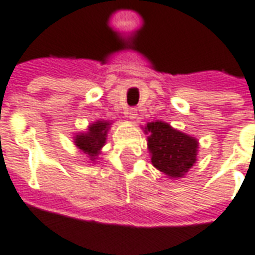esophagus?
I'll return each instance as SVG.
<instances>
[{"label":"esophagus","mask_w":255,"mask_h":255,"mask_svg":"<svg viewBox=\"0 0 255 255\" xmlns=\"http://www.w3.org/2000/svg\"><path fill=\"white\" fill-rule=\"evenodd\" d=\"M126 115H127L128 119L133 120V119H136V116H138V111H136L135 108H129V109H127V112H126Z\"/></svg>","instance_id":"34e87169"}]
</instances>
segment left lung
<instances>
[{
    "label": "left lung",
    "mask_w": 255,
    "mask_h": 255,
    "mask_svg": "<svg viewBox=\"0 0 255 255\" xmlns=\"http://www.w3.org/2000/svg\"><path fill=\"white\" fill-rule=\"evenodd\" d=\"M147 146L151 162L158 171L171 177H182L197 161V139L162 122L147 124Z\"/></svg>",
    "instance_id": "left-lung-1"
}]
</instances>
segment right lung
Listing matches in <instances>:
<instances>
[{
  "label": "right lung",
  "mask_w": 255,
  "mask_h": 255,
  "mask_svg": "<svg viewBox=\"0 0 255 255\" xmlns=\"http://www.w3.org/2000/svg\"><path fill=\"white\" fill-rule=\"evenodd\" d=\"M108 128H109V123H94V124L90 126L87 132L76 135V138H75V144L83 151L84 154L89 155L91 160H95L94 157L98 155L101 147L105 144Z\"/></svg>",
  "instance_id": "obj_1"
}]
</instances>
